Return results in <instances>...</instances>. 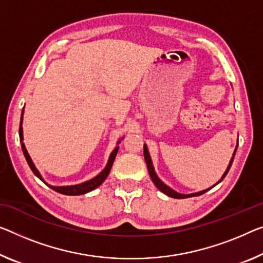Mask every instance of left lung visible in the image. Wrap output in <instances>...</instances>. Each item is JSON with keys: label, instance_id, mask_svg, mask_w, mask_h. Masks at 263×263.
<instances>
[{"label": "left lung", "instance_id": "1", "mask_svg": "<svg viewBox=\"0 0 263 263\" xmlns=\"http://www.w3.org/2000/svg\"><path fill=\"white\" fill-rule=\"evenodd\" d=\"M237 144H239V142H237ZM236 149H237V145H236L235 151H234V153H233L232 159H230V161H229L228 167H227V169H226V172L223 173V175H222L221 179H220L219 181H217V182H216L215 184L212 185V187H209V188H207V189H204V191H201V192H197V193H192V194H181V193H177L176 191H174L173 188L169 187V185L165 184V183L163 182V181L161 180L159 176H157V174H156L155 169H154V165H153V161H152L151 154H149V152H148V147H147V144H145V143L143 144V155H144L145 163H147V168H148L149 176H151V179H152V181H153V183H154V184L156 185V188L159 189L160 192H162L163 194H165V195H167V196H169V197H173V199H187V197L202 195V194H204L205 192H208L209 189H212L213 187H215L216 184H219V183L221 182V181L224 179L226 175H227L228 172H229L230 167H232V163H233V161H234V156H235Z\"/></svg>", "mask_w": 263, "mask_h": 263}]
</instances>
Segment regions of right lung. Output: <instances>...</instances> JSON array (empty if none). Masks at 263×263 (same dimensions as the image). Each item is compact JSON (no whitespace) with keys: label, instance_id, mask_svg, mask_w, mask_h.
I'll list each match as a JSON object with an SVG mask.
<instances>
[{"label":"right lung","instance_id":"add662e5","mask_svg":"<svg viewBox=\"0 0 263 263\" xmlns=\"http://www.w3.org/2000/svg\"><path fill=\"white\" fill-rule=\"evenodd\" d=\"M23 112H24V109L22 110V114H21V121H20V129H18V134H20V141H21V147H22V152H23V155L26 157L28 164H29V167L33 173L35 174L36 176L39 177L40 180L43 181L44 183H46L48 187H50L51 189H54L55 192H58L60 194H63V195H71V196H75V195H83V194H87L91 191H94L95 188L100 187L101 184L103 183V181L107 179V176L109 175V173H110V169L112 167V163H114V160L116 157V154H118L119 152V144L121 142L120 139L118 141V143H116V147L114 148V151L111 152V154L109 155V159H108V162L106 164V167L102 172L100 174H98L95 177H92V179L88 180V181H84L82 183H79V184H72V185H51V184H48L44 179L42 177L41 174L37 171V168L35 167V164L33 162V160H31L30 155L28 154V151L26 148V145L23 143V127H22V123H23Z\"/></svg>","mask_w":263,"mask_h":263}]
</instances>
